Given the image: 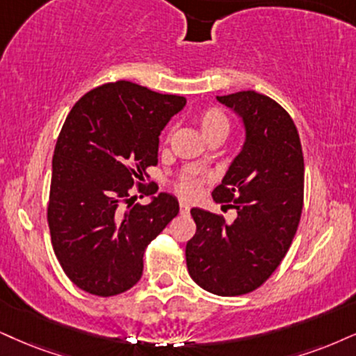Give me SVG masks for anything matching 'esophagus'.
Listing matches in <instances>:
<instances>
[{
    "label": "esophagus",
    "instance_id": "34e87169",
    "mask_svg": "<svg viewBox=\"0 0 356 356\" xmlns=\"http://www.w3.org/2000/svg\"><path fill=\"white\" fill-rule=\"evenodd\" d=\"M179 213H181V214L190 213V204L183 203V201H181V203H179Z\"/></svg>",
    "mask_w": 356,
    "mask_h": 356
}]
</instances>
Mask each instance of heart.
<instances>
[{"label":"heart","instance_id":"1","mask_svg":"<svg viewBox=\"0 0 356 356\" xmlns=\"http://www.w3.org/2000/svg\"><path fill=\"white\" fill-rule=\"evenodd\" d=\"M198 124L204 138H209L211 135L216 134L226 135L227 130H229V120H227L225 112L219 111V108H208V111H204L198 118ZM196 163L203 165L204 158H200ZM204 181L206 178L203 175L191 171V173L185 175V177H181L177 183H175V190H177L178 195L183 196V198L193 200L201 193V188H203Z\"/></svg>","mask_w":356,"mask_h":356}]
</instances>
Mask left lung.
I'll return each mask as SVG.
<instances>
[{
  "instance_id": "left-lung-1",
  "label": "left lung",
  "mask_w": 356,
  "mask_h": 356,
  "mask_svg": "<svg viewBox=\"0 0 356 356\" xmlns=\"http://www.w3.org/2000/svg\"><path fill=\"white\" fill-rule=\"evenodd\" d=\"M218 100L245 129L243 150L213 190L238 218L227 225L221 214L193 208L186 266L201 289L234 297L261 287L291 248L304 204V153L292 117L275 100L254 90Z\"/></svg>"
}]
</instances>
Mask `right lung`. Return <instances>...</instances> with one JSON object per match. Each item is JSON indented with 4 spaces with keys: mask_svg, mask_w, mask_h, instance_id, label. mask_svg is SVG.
<instances>
[{
    "mask_svg": "<svg viewBox=\"0 0 356 356\" xmlns=\"http://www.w3.org/2000/svg\"><path fill=\"white\" fill-rule=\"evenodd\" d=\"M185 105L181 95L117 81L87 92L65 118L52 156L47 222L57 261L84 292L112 297L134 287L147 245L178 214L168 193L140 204L130 191H158L155 183L143 186L147 168L158 163L161 130Z\"/></svg>",
    "mask_w": 356,
    "mask_h": 356,
    "instance_id": "right-lung-1",
    "label": "right lung"
}]
</instances>
